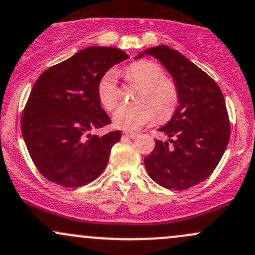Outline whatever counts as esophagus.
I'll return each instance as SVG.
<instances>
[{
  "mask_svg": "<svg viewBox=\"0 0 255 255\" xmlns=\"http://www.w3.org/2000/svg\"><path fill=\"white\" fill-rule=\"evenodd\" d=\"M124 134L127 137H128V138H136V137L138 136V134H137L136 132H130V131H127V132H125Z\"/></svg>",
  "mask_w": 255,
  "mask_h": 255,
  "instance_id": "1",
  "label": "esophagus"
}]
</instances>
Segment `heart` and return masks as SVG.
<instances>
[{
	"label": "heart",
	"instance_id": "heart-1",
	"mask_svg": "<svg viewBox=\"0 0 255 255\" xmlns=\"http://www.w3.org/2000/svg\"><path fill=\"white\" fill-rule=\"evenodd\" d=\"M162 67L151 61H139L131 64L125 71L130 83L139 87L134 103L122 106L113 115V125L128 131L138 130L155 118L164 121L174 113L179 101V91L175 82L163 76ZM99 103L106 111H112L121 100V92L117 85V74L107 71L97 85Z\"/></svg>",
	"mask_w": 255,
	"mask_h": 255
}]
</instances>
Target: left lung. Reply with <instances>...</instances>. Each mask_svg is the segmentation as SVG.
<instances>
[{
    "label": "left lung",
    "mask_w": 255,
    "mask_h": 255,
    "mask_svg": "<svg viewBox=\"0 0 255 255\" xmlns=\"http://www.w3.org/2000/svg\"><path fill=\"white\" fill-rule=\"evenodd\" d=\"M172 75L179 91V107L158 131L170 137L155 140L144 157L146 172L160 186L182 191L206 180L222 158L230 138V122L223 93L205 71L166 45L146 49Z\"/></svg>",
    "instance_id": "1"
}]
</instances>
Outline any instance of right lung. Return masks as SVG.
I'll return each mask as SVG.
<instances>
[{
	"label": "right lung",
	"instance_id": "right-lung-1",
	"mask_svg": "<svg viewBox=\"0 0 255 255\" xmlns=\"http://www.w3.org/2000/svg\"><path fill=\"white\" fill-rule=\"evenodd\" d=\"M128 58L116 47L89 46L35 81L21 117V131L32 161L47 180L80 187L106 168L122 132L88 133L111 124L98 100L97 85L107 70Z\"/></svg>",
	"mask_w": 255,
	"mask_h": 255
}]
</instances>
